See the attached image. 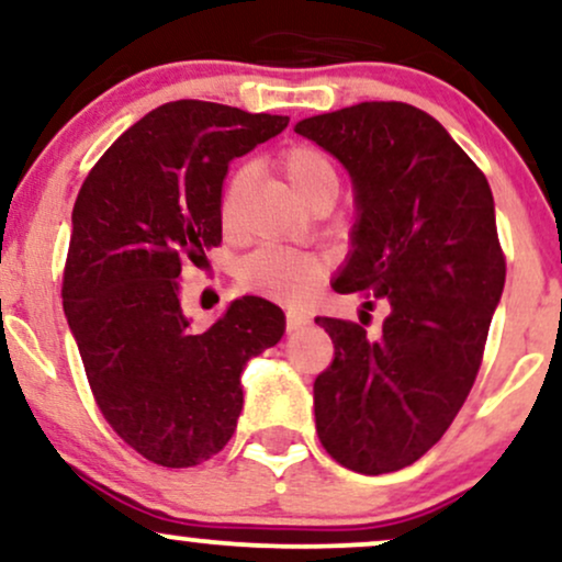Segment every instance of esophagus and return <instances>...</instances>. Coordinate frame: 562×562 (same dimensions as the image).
Masks as SVG:
<instances>
[{"label":"esophagus","mask_w":562,"mask_h":562,"mask_svg":"<svg viewBox=\"0 0 562 562\" xmlns=\"http://www.w3.org/2000/svg\"><path fill=\"white\" fill-rule=\"evenodd\" d=\"M306 325H308V317H306V314H301V312H288V317H285V327H288V333L301 330V327H306Z\"/></svg>","instance_id":"obj_1"}]
</instances>
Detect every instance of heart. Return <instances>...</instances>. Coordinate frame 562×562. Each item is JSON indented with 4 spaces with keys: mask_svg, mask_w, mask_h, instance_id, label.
Instances as JSON below:
<instances>
[{
    "mask_svg": "<svg viewBox=\"0 0 562 562\" xmlns=\"http://www.w3.org/2000/svg\"><path fill=\"white\" fill-rule=\"evenodd\" d=\"M282 173L299 192L303 203L314 205L330 203L338 198L340 179L335 171V164L319 147L306 145V142H295L288 145L285 150L277 156ZM250 182V169L240 166L229 173L227 184L222 190V200H218V218H222V227L232 229L235 227L237 209H240V200L248 190ZM327 277V261L317 254H303V250H290V248H277V245H267V248L254 250L250 256H245L237 269V282L245 293L267 295L280 303H303L308 295L322 285V280Z\"/></svg>",
    "mask_w": 562,
    "mask_h": 562,
    "instance_id": "b5f03b06",
    "label": "heart"
}]
</instances>
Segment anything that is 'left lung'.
Instances as JSON below:
<instances>
[{"label":"left lung","mask_w":562,"mask_h":562,"mask_svg":"<svg viewBox=\"0 0 562 562\" xmlns=\"http://www.w3.org/2000/svg\"><path fill=\"white\" fill-rule=\"evenodd\" d=\"M346 166L357 190L353 250L335 290H367L389 317L378 338L317 317L335 357L314 380L322 447L353 473L417 462L447 434L483 359L505 288L486 177L434 115L359 102L295 124ZM367 314V312H362Z\"/></svg>","instance_id":"left-lung-1"}]
</instances>
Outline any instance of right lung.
Returning a JSON list of instances; mask_svg holds the SVG:
<instances>
[{"label":"right lung","instance_id":"1","mask_svg":"<svg viewBox=\"0 0 562 562\" xmlns=\"http://www.w3.org/2000/svg\"><path fill=\"white\" fill-rule=\"evenodd\" d=\"M288 121L166 102L108 147L76 198L63 308L102 417L156 465L192 468L227 447L245 364L285 333L282 308L259 295L232 301L209 330L192 333L179 277L222 243L229 160Z\"/></svg>","mask_w":562,"mask_h":562}]
</instances>
